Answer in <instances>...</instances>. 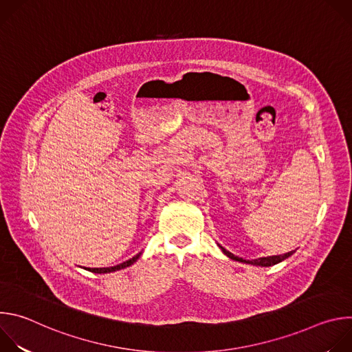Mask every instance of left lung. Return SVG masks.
I'll return each mask as SVG.
<instances>
[{"label": "left lung", "instance_id": "obj_1", "mask_svg": "<svg viewBox=\"0 0 352 352\" xmlns=\"http://www.w3.org/2000/svg\"><path fill=\"white\" fill-rule=\"evenodd\" d=\"M220 248H221V250H223V254H224V255H227V256H228L230 259H232V261H236V262H242V263H249V265H254V266H262V267H267V266H273V265H277V263L283 262L284 259L289 258V256L294 254V250H291V252H288V254H284V255H276V256L259 258V259H254V261H245V259H242V258H238V256L232 255L231 252H228V250H227V249H224L223 246H220Z\"/></svg>", "mask_w": 352, "mask_h": 352}]
</instances>
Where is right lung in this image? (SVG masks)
<instances>
[{"label": "right lung", "instance_id": "1", "mask_svg": "<svg viewBox=\"0 0 352 352\" xmlns=\"http://www.w3.org/2000/svg\"><path fill=\"white\" fill-rule=\"evenodd\" d=\"M142 255V252H139L138 255H135L133 258H131L129 261H126V262H124V263H120V265H117V266H111V267H100V269H87L89 272H93V273H111V272H117V270H121V269H125V267H128V266H131V265H133L138 259H139V256Z\"/></svg>", "mask_w": 352, "mask_h": 352}]
</instances>
